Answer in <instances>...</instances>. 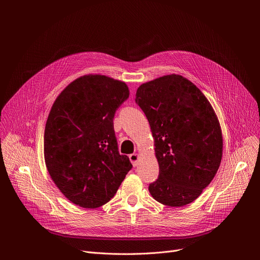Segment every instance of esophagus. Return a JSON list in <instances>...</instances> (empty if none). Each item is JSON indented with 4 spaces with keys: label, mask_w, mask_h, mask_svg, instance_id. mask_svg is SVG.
Segmentation results:
<instances>
[{
    "label": "esophagus",
    "mask_w": 260,
    "mask_h": 260,
    "mask_svg": "<svg viewBox=\"0 0 260 260\" xmlns=\"http://www.w3.org/2000/svg\"><path fill=\"white\" fill-rule=\"evenodd\" d=\"M129 160L132 161L134 167H137L138 166V161H139V154H137V153L131 154L129 155Z\"/></svg>",
    "instance_id": "obj_1"
}]
</instances>
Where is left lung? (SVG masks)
<instances>
[{
    "instance_id": "8db88e82",
    "label": "left lung",
    "mask_w": 260,
    "mask_h": 260,
    "mask_svg": "<svg viewBox=\"0 0 260 260\" xmlns=\"http://www.w3.org/2000/svg\"><path fill=\"white\" fill-rule=\"evenodd\" d=\"M136 103L149 121L159 166L150 194L170 207L192 203L222 158L223 141L213 107L191 81L176 74L142 84Z\"/></svg>"
}]
</instances>
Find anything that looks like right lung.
<instances>
[{"label": "right lung", "mask_w": 260, "mask_h": 260, "mask_svg": "<svg viewBox=\"0 0 260 260\" xmlns=\"http://www.w3.org/2000/svg\"><path fill=\"white\" fill-rule=\"evenodd\" d=\"M129 96L127 85L104 75H85L56 98L44 132V158L61 193L82 208L112 199L133 168L120 155L114 133L116 110Z\"/></svg>", "instance_id": "add662e5"}]
</instances>
